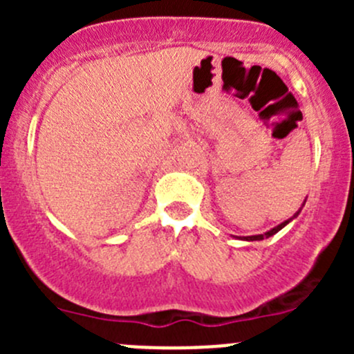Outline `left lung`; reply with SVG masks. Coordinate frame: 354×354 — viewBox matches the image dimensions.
<instances>
[{
	"instance_id": "8db88e82",
	"label": "left lung",
	"mask_w": 354,
	"mask_h": 354,
	"mask_svg": "<svg viewBox=\"0 0 354 354\" xmlns=\"http://www.w3.org/2000/svg\"><path fill=\"white\" fill-rule=\"evenodd\" d=\"M289 221H291V219L284 221V223H281L279 226L272 227V230H270V231H267V233H263V234H255V236H246L245 240H248V241H257V240H263V238H269V236H272V234H276L277 231H281V230H283V227L286 226V224L289 223Z\"/></svg>"
}]
</instances>
